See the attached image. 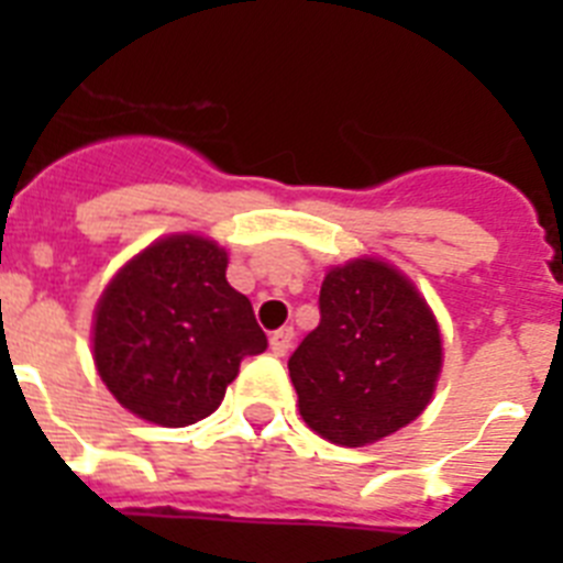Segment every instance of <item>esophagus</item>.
Wrapping results in <instances>:
<instances>
[{"label":"esophagus","mask_w":563,"mask_h":563,"mask_svg":"<svg viewBox=\"0 0 563 563\" xmlns=\"http://www.w3.org/2000/svg\"><path fill=\"white\" fill-rule=\"evenodd\" d=\"M292 338H296V332H292V327H282V330H276L271 335V352L276 357H285L287 350L292 346Z\"/></svg>","instance_id":"esophagus-1"}]
</instances>
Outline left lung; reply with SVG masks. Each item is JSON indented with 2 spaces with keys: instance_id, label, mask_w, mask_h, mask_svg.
Listing matches in <instances>:
<instances>
[{
  "instance_id": "8db88e82",
  "label": "left lung",
  "mask_w": 563,
  "mask_h": 563,
  "mask_svg": "<svg viewBox=\"0 0 563 563\" xmlns=\"http://www.w3.org/2000/svg\"><path fill=\"white\" fill-rule=\"evenodd\" d=\"M318 307L287 361L307 426L361 449L417 420L442 369L440 327L417 287L386 262L352 258L327 273Z\"/></svg>"
}]
</instances>
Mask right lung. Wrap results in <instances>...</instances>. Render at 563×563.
Wrapping results in <instances>:
<instances>
[{"instance_id":"add662e5","label":"right lung","mask_w":563,"mask_h":563,"mask_svg":"<svg viewBox=\"0 0 563 563\" xmlns=\"http://www.w3.org/2000/svg\"><path fill=\"white\" fill-rule=\"evenodd\" d=\"M228 253L194 233L157 239L114 273L96 307L92 355L114 400L183 429L220 409L239 363L267 350Z\"/></svg>"}]
</instances>
